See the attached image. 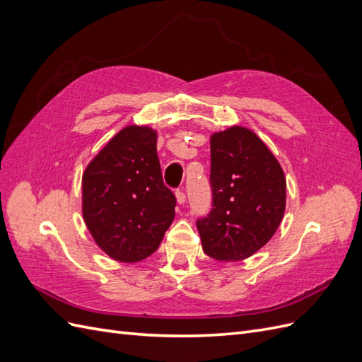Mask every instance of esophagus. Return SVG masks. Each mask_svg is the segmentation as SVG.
<instances>
[{"label": "esophagus", "instance_id": "esophagus-1", "mask_svg": "<svg viewBox=\"0 0 362 362\" xmlns=\"http://www.w3.org/2000/svg\"><path fill=\"white\" fill-rule=\"evenodd\" d=\"M185 199H187V198H185V193L182 192V190H177V201H178V204H185Z\"/></svg>", "mask_w": 362, "mask_h": 362}]
</instances>
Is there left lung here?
I'll use <instances>...</instances> for the list:
<instances>
[{
	"label": "left lung",
	"instance_id": "obj_1",
	"mask_svg": "<svg viewBox=\"0 0 362 362\" xmlns=\"http://www.w3.org/2000/svg\"><path fill=\"white\" fill-rule=\"evenodd\" d=\"M211 210L196 221L202 249L217 261L254 255L286 211V177L262 140L243 127L211 136Z\"/></svg>",
	"mask_w": 362,
	"mask_h": 362
}]
</instances>
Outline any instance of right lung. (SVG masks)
I'll return each mask as SVG.
<instances>
[{
	"mask_svg": "<svg viewBox=\"0 0 362 362\" xmlns=\"http://www.w3.org/2000/svg\"><path fill=\"white\" fill-rule=\"evenodd\" d=\"M177 198L163 182L157 134L127 127L108 141L83 175V216L96 245L122 262L158 249Z\"/></svg>",
	"mask_w": 362,
	"mask_h": 362,
	"instance_id": "right-lung-1",
	"label": "right lung"
}]
</instances>
